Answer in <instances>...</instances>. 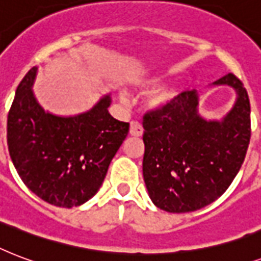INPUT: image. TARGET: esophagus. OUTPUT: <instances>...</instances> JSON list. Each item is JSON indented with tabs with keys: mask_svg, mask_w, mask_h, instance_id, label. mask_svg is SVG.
<instances>
[{
	"mask_svg": "<svg viewBox=\"0 0 261 261\" xmlns=\"http://www.w3.org/2000/svg\"><path fill=\"white\" fill-rule=\"evenodd\" d=\"M129 133L132 136H141L143 135V126L139 121H132L130 122V129H129Z\"/></svg>",
	"mask_w": 261,
	"mask_h": 261,
	"instance_id": "esophagus-1",
	"label": "esophagus"
}]
</instances>
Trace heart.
<instances>
[{"label": "heart", "instance_id": "heart-1", "mask_svg": "<svg viewBox=\"0 0 261 261\" xmlns=\"http://www.w3.org/2000/svg\"><path fill=\"white\" fill-rule=\"evenodd\" d=\"M159 84V79L158 77H152L148 79V80H144V82H141V86L144 87H155ZM177 96V92L174 90H171V88H165V90H161L158 92H155V94L151 96V100H149V105L152 106V108H163V106H166V105H170L173 100Z\"/></svg>", "mask_w": 261, "mask_h": 261}]
</instances>
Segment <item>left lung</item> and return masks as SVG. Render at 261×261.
<instances>
[{"instance_id":"1","label":"left lung","mask_w":261,"mask_h":261,"mask_svg":"<svg viewBox=\"0 0 261 261\" xmlns=\"http://www.w3.org/2000/svg\"><path fill=\"white\" fill-rule=\"evenodd\" d=\"M215 86L233 87L237 102L222 121L197 114L196 91L143 117V175L152 203L167 213H191L221 197L245 159L250 140V103L233 73Z\"/></svg>"}]
</instances>
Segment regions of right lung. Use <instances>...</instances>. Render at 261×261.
<instances>
[{"label": "right lung", "mask_w": 261, "mask_h": 261, "mask_svg": "<svg viewBox=\"0 0 261 261\" xmlns=\"http://www.w3.org/2000/svg\"><path fill=\"white\" fill-rule=\"evenodd\" d=\"M35 74L32 68L20 82L8 114L9 155L38 197L57 207H77L99 191L129 124L110 116L109 95L79 116L46 113L32 92Z\"/></svg>", "instance_id": "add662e5"}]
</instances>
